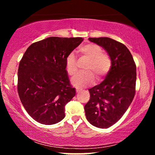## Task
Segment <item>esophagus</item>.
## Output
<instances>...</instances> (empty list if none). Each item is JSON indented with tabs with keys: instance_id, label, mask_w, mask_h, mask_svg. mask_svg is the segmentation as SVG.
<instances>
[{
	"instance_id": "obj_1",
	"label": "esophagus",
	"mask_w": 155,
	"mask_h": 155,
	"mask_svg": "<svg viewBox=\"0 0 155 155\" xmlns=\"http://www.w3.org/2000/svg\"><path fill=\"white\" fill-rule=\"evenodd\" d=\"M76 91H77V93H79L80 91H80L79 90H78V89H77V90H76Z\"/></svg>"
}]
</instances>
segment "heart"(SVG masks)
<instances>
[{
  "mask_svg": "<svg viewBox=\"0 0 155 155\" xmlns=\"http://www.w3.org/2000/svg\"><path fill=\"white\" fill-rule=\"evenodd\" d=\"M79 52L84 57L89 59L85 70L87 72H81L72 78V83L77 88H84L92 84L95 80L93 74L100 79L109 72L111 68V59L108 54L103 52L99 46L88 44L81 46ZM65 70L70 76H74L78 71L77 60L74 54L70 53L67 56L65 62Z\"/></svg>",
  "mask_w": 155,
  "mask_h": 155,
  "instance_id": "b5f03b06",
  "label": "heart"
}]
</instances>
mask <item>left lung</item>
Returning <instances> with one entry per match:
<instances>
[{"label":"left lung","mask_w":155,"mask_h":155,"mask_svg":"<svg viewBox=\"0 0 155 155\" xmlns=\"http://www.w3.org/2000/svg\"><path fill=\"white\" fill-rule=\"evenodd\" d=\"M103 47L112 64L105 79L89 90L90 98L84 107L86 118L98 128H107L121 118L135 94L136 65L129 50L109 38H89Z\"/></svg>","instance_id":"8db88e82"}]
</instances>
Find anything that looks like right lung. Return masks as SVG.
<instances>
[{
	"mask_svg": "<svg viewBox=\"0 0 155 155\" xmlns=\"http://www.w3.org/2000/svg\"><path fill=\"white\" fill-rule=\"evenodd\" d=\"M82 38L50 37L31 44L20 61L18 92L22 105L40 124L51 125L65 117V106L75 96L65 62Z\"/></svg>",
	"mask_w": 155,
	"mask_h": 155,
	"instance_id": "1",
	"label": "right lung"
}]
</instances>
